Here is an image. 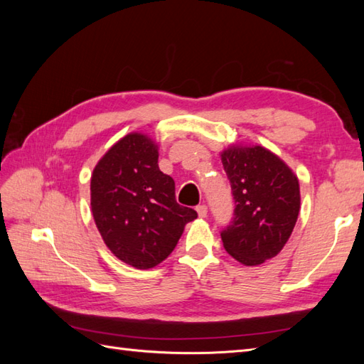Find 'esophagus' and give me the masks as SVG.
Instances as JSON below:
<instances>
[{"label": "esophagus", "instance_id": "1", "mask_svg": "<svg viewBox=\"0 0 364 364\" xmlns=\"http://www.w3.org/2000/svg\"><path fill=\"white\" fill-rule=\"evenodd\" d=\"M197 214H198V218H206V214H208V208L205 206V205H198L197 206Z\"/></svg>", "mask_w": 364, "mask_h": 364}]
</instances>
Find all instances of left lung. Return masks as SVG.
Here are the masks:
<instances>
[{
    "mask_svg": "<svg viewBox=\"0 0 364 364\" xmlns=\"http://www.w3.org/2000/svg\"><path fill=\"white\" fill-rule=\"evenodd\" d=\"M220 159L235 198V218L222 231L225 250L244 266L277 257L300 211L299 178L262 145L231 144Z\"/></svg>",
    "mask_w": 364,
    "mask_h": 364,
    "instance_id": "obj_1",
    "label": "left lung"
}]
</instances>
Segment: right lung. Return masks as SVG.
<instances>
[{
    "label": "right lung",
    "instance_id": "1",
    "mask_svg": "<svg viewBox=\"0 0 364 364\" xmlns=\"http://www.w3.org/2000/svg\"><path fill=\"white\" fill-rule=\"evenodd\" d=\"M159 146L129 133L107 150L90 176V208L107 249L136 269H151L173 252L192 208L176 203L175 181L158 166Z\"/></svg>",
    "mask_w": 364,
    "mask_h": 364
}]
</instances>
